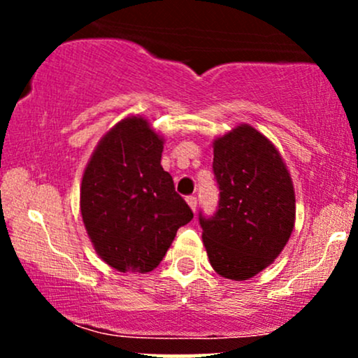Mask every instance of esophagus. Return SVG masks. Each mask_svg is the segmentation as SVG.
I'll use <instances>...</instances> for the list:
<instances>
[{"label": "esophagus", "mask_w": 358, "mask_h": 358, "mask_svg": "<svg viewBox=\"0 0 358 358\" xmlns=\"http://www.w3.org/2000/svg\"><path fill=\"white\" fill-rule=\"evenodd\" d=\"M187 203H188V207H190L192 210L195 212V208H196V196H195V195L187 196Z\"/></svg>", "instance_id": "obj_1"}]
</instances>
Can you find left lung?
Listing matches in <instances>:
<instances>
[{
	"label": "left lung",
	"instance_id": "obj_1",
	"mask_svg": "<svg viewBox=\"0 0 358 358\" xmlns=\"http://www.w3.org/2000/svg\"><path fill=\"white\" fill-rule=\"evenodd\" d=\"M212 148L220 202L215 217H200L202 241L217 274L248 281L273 264L293 234V180L274 143L250 124L217 136Z\"/></svg>",
	"mask_w": 358,
	"mask_h": 358
}]
</instances>
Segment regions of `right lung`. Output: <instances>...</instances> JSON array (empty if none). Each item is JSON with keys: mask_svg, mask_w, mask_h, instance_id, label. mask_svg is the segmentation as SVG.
Segmentation results:
<instances>
[{"mask_svg": "<svg viewBox=\"0 0 358 358\" xmlns=\"http://www.w3.org/2000/svg\"><path fill=\"white\" fill-rule=\"evenodd\" d=\"M165 138L143 116L116 122L90 155L80 183V215L106 264L119 273H150L176 231L193 219L162 166Z\"/></svg>", "mask_w": 358, "mask_h": 358, "instance_id": "add662e5", "label": "right lung"}]
</instances>
